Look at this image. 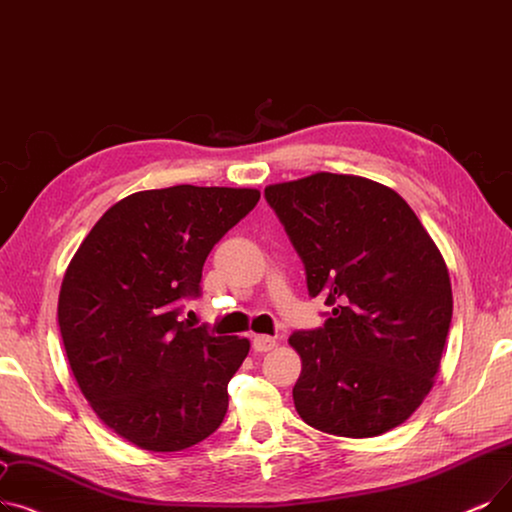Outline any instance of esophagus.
<instances>
[{
    "instance_id": "1",
    "label": "esophagus",
    "mask_w": 512,
    "mask_h": 512,
    "mask_svg": "<svg viewBox=\"0 0 512 512\" xmlns=\"http://www.w3.org/2000/svg\"><path fill=\"white\" fill-rule=\"evenodd\" d=\"M276 347V339L268 337V335H255L253 337V349L257 353H265V351H272Z\"/></svg>"
}]
</instances>
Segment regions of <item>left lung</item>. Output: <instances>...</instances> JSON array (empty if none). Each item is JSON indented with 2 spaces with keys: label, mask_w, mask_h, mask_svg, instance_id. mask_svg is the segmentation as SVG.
I'll list each match as a JSON object with an SVG mask.
<instances>
[{
  "label": "left lung",
  "mask_w": 512,
  "mask_h": 512,
  "mask_svg": "<svg viewBox=\"0 0 512 512\" xmlns=\"http://www.w3.org/2000/svg\"><path fill=\"white\" fill-rule=\"evenodd\" d=\"M305 265L309 297L332 311L288 339L309 427L339 437L387 433L433 387L452 322L437 244L395 190L358 175L314 173L265 188Z\"/></svg>",
  "instance_id": "left-lung-1"
}]
</instances>
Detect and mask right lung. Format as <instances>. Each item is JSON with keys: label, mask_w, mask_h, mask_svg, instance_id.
<instances>
[{"label": "right lung", "mask_w": 512, "mask_h": 512, "mask_svg": "<svg viewBox=\"0 0 512 512\" xmlns=\"http://www.w3.org/2000/svg\"><path fill=\"white\" fill-rule=\"evenodd\" d=\"M253 188L171 186L110 207L69 263L58 326L75 381L108 429L180 452L226 416L249 339L180 320L215 244L259 203Z\"/></svg>", "instance_id": "1"}]
</instances>
